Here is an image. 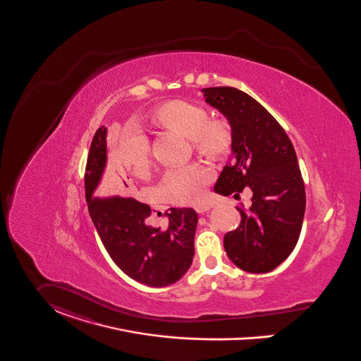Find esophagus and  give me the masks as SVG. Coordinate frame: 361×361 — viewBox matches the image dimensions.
Masks as SVG:
<instances>
[{
    "instance_id": "1",
    "label": "esophagus",
    "mask_w": 361,
    "mask_h": 361,
    "mask_svg": "<svg viewBox=\"0 0 361 361\" xmlns=\"http://www.w3.org/2000/svg\"><path fill=\"white\" fill-rule=\"evenodd\" d=\"M209 209H211V207L207 205V204H202V205H197V207H195V211H197V214H200V215L207 214Z\"/></svg>"
}]
</instances>
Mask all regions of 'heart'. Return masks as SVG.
Returning a JSON list of instances; mask_svg holds the SVG:
<instances>
[{
  "label": "heart",
  "instance_id": "1",
  "mask_svg": "<svg viewBox=\"0 0 361 361\" xmlns=\"http://www.w3.org/2000/svg\"><path fill=\"white\" fill-rule=\"evenodd\" d=\"M147 121L160 130L172 131L189 138L194 150L211 160L227 159L234 146V130L224 118H208L204 106L185 99H171L149 115ZM118 159L134 175H144L150 167L149 140L138 130H130L121 141ZM212 179L205 164L192 163L169 171L161 183L163 195L173 204L197 202Z\"/></svg>",
  "mask_w": 361,
  "mask_h": 361
}]
</instances>
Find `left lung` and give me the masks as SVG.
I'll use <instances>...</instances> for the list:
<instances>
[{"label":"left lung","instance_id":"left-lung-1","mask_svg":"<svg viewBox=\"0 0 361 361\" xmlns=\"http://www.w3.org/2000/svg\"><path fill=\"white\" fill-rule=\"evenodd\" d=\"M201 92L234 130L233 161L220 172L215 192H252L249 209L238 208L240 226L224 235L226 253L246 272H269L290 256L302 227L305 188L295 150L282 126L249 94L235 87Z\"/></svg>","mask_w":361,"mask_h":361}]
</instances>
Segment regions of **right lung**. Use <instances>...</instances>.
I'll return each instance as SVG.
<instances>
[{
    "label": "right lung",
    "instance_id": "1",
    "mask_svg": "<svg viewBox=\"0 0 361 361\" xmlns=\"http://www.w3.org/2000/svg\"><path fill=\"white\" fill-rule=\"evenodd\" d=\"M106 134L105 126L97 130L85 173L87 208L97 233L111 259L127 276L150 288L172 285L192 265L198 216L192 208H171L166 214L169 224L161 230L145 223L150 216L149 205L133 197H99L121 189L118 182L97 190L108 161Z\"/></svg>",
    "mask_w": 361,
    "mask_h": 361
}]
</instances>
